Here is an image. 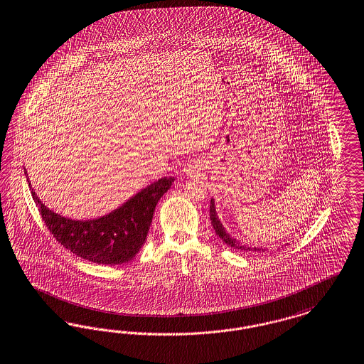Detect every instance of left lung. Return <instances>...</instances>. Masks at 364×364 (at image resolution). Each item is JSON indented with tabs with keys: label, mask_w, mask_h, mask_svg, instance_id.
<instances>
[{
	"label": "left lung",
	"mask_w": 364,
	"mask_h": 364,
	"mask_svg": "<svg viewBox=\"0 0 364 364\" xmlns=\"http://www.w3.org/2000/svg\"><path fill=\"white\" fill-rule=\"evenodd\" d=\"M210 219H211V225L215 230V233L218 234L219 238L229 247H234V249H240V250H252V252H264L265 249L264 247H249L242 245L238 240L233 238L230 234L228 233L223 228V225L220 223L218 217H217V211H215V203H214V199H211V203H210Z\"/></svg>",
	"instance_id": "1"
}]
</instances>
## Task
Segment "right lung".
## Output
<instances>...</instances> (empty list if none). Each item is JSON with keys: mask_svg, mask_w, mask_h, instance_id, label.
Returning a JSON list of instances; mask_svg holds the SVG:
<instances>
[{"mask_svg": "<svg viewBox=\"0 0 364 364\" xmlns=\"http://www.w3.org/2000/svg\"><path fill=\"white\" fill-rule=\"evenodd\" d=\"M173 181L175 177H162L115 211L92 220L60 217L48 210L32 188L31 193L47 229L60 245L87 262L117 265L130 262L145 244L156 205Z\"/></svg>", "mask_w": 364, "mask_h": 364, "instance_id": "right-lung-1", "label": "right lung"}]
</instances>
